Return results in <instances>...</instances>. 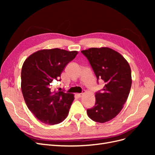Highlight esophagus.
<instances>
[{
	"label": "esophagus",
	"instance_id": "obj_1",
	"mask_svg": "<svg viewBox=\"0 0 155 155\" xmlns=\"http://www.w3.org/2000/svg\"><path fill=\"white\" fill-rule=\"evenodd\" d=\"M84 94V92H82V93H79V94H78V96L79 97H81Z\"/></svg>",
	"mask_w": 155,
	"mask_h": 155
}]
</instances>
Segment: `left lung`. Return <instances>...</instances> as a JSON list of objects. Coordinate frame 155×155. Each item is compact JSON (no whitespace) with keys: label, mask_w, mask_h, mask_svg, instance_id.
Returning <instances> with one entry per match:
<instances>
[{"label":"left lung","mask_w":155,"mask_h":155,"mask_svg":"<svg viewBox=\"0 0 155 155\" xmlns=\"http://www.w3.org/2000/svg\"><path fill=\"white\" fill-rule=\"evenodd\" d=\"M94 72L97 82L101 79L104 88L96 92L95 105L87 110L89 118L99 123L113 119L122 109L129 94L132 79L128 62L109 48L82 50Z\"/></svg>","instance_id":"obj_1"}]
</instances>
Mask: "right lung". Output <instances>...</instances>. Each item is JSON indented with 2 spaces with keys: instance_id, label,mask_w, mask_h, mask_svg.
Segmentation results:
<instances>
[{
  "instance_id": "1",
  "label": "right lung",
  "mask_w": 155,
  "mask_h": 155,
  "mask_svg": "<svg viewBox=\"0 0 155 155\" xmlns=\"http://www.w3.org/2000/svg\"><path fill=\"white\" fill-rule=\"evenodd\" d=\"M77 51L59 48L42 50L30 55L21 70V90L29 110L41 122L58 124L67 118L74 95L55 92L52 83L61 81L66 65L76 58Z\"/></svg>"
}]
</instances>
